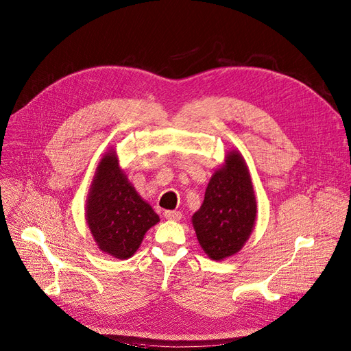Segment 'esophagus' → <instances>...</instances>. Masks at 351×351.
Returning <instances> with one entry per match:
<instances>
[{
	"label": "esophagus",
	"mask_w": 351,
	"mask_h": 351,
	"mask_svg": "<svg viewBox=\"0 0 351 351\" xmlns=\"http://www.w3.org/2000/svg\"><path fill=\"white\" fill-rule=\"evenodd\" d=\"M163 215L168 220H179L182 217V213L179 210H166Z\"/></svg>",
	"instance_id": "obj_1"
}]
</instances>
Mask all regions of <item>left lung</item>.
Wrapping results in <instances>:
<instances>
[{
    "label": "left lung",
    "instance_id": "1",
    "mask_svg": "<svg viewBox=\"0 0 351 351\" xmlns=\"http://www.w3.org/2000/svg\"><path fill=\"white\" fill-rule=\"evenodd\" d=\"M254 219L256 199L246 163L232 151L212 176L204 204L192 217L197 241L210 259L222 261L242 249Z\"/></svg>",
    "mask_w": 351,
    "mask_h": 351
}]
</instances>
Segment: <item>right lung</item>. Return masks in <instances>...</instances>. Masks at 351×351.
<instances>
[{
    "label": "right lung",
    "mask_w": 351,
    "mask_h": 351,
    "mask_svg": "<svg viewBox=\"0 0 351 351\" xmlns=\"http://www.w3.org/2000/svg\"><path fill=\"white\" fill-rule=\"evenodd\" d=\"M86 222L99 249L117 259H128L139 247L159 216L136 193L108 152L97 169L86 202Z\"/></svg>",
    "instance_id": "obj_1"
}]
</instances>
